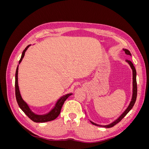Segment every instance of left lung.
I'll return each instance as SVG.
<instances>
[{"label": "left lung", "mask_w": 149, "mask_h": 149, "mask_svg": "<svg viewBox=\"0 0 149 149\" xmlns=\"http://www.w3.org/2000/svg\"><path fill=\"white\" fill-rule=\"evenodd\" d=\"M123 50L125 52V53L126 54V55H128L131 56V53H130V52L128 50V49H123ZM126 62L128 63L129 65L130 66V68H131V69L132 70V79H133V81H132V86H133L132 96L131 101H130V102L129 105L128 106L127 108L125 110V111L123 112V113L116 120H114V122H112V123H111L110 124L106 125H99V124H97L96 123H93L92 121L90 120V122H91V123L92 124L97 125V126H100V127H106V128H110V127H113L114 125H115L116 124H117L118 123H119V122L124 118V117L126 116V114H127L128 112L130 110H131L132 108L133 107L135 102H136V98H137V81H136V68H135V67H134L133 63L131 61H130V60H126Z\"/></svg>", "instance_id": "left-lung-1"}]
</instances>
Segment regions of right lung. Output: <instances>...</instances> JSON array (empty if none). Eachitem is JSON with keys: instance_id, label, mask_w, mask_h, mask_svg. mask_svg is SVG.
Listing matches in <instances>:
<instances>
[{"instance_id": "obj_1", "label": "right lung", "mask_w": 149, "mask_h": 149, "mask_svg": "<svg viewBox=\"0 0 149 149\" xmlns=\"http://www.w3.org/2000/svg\"><path fill=\"white\" fill-rule=\"evenodd\" d=\"M30 45H29L26 47L23 51V52H22L21 58L19 61V64L21 63L22 59L24 58L26 49H28V48ZM18 70H19V65L17 66L16 73H15V97H16V100H17L18 104H19L20 108L22 110V111H23L31 120L35 122V123H46V122L51 121L55 119L60 114L61 107L63 105L65 101L66 100V99L68 97L71 95L72 93L67 94L66 95H64L63 96L61 97L59 100L57 101L54 107L48 112V113L43 114V115L36 114L33 112L31 111V110L30 109V107L28 106L27 104L23 100V99H22L21 96L19 88V84H18Z\"/></svg>"}]
</instances>
